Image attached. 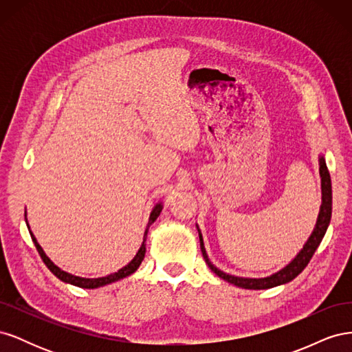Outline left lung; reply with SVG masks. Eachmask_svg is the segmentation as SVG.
Here are the masks:
<instances>
[{"instance_id": "8db88e82", "label": "left lung", "mask_w": 352, "mask_h": 352, "mask_svg": "<svg viewBox=\"0 0 352 352\" xmlns=\"http://www.w3.org/2000/svg\"><path fill=\"white\" fill-rule=\"evenodd\" d=\"M318 164H320V177H322V206H320V212H318L316 228L310 238L307 239L305 245L302 250L296 254V257L287 264L279 272L273 273L272 276H267V278H258V279H252V278H238V276H232L225 272H221L217 269L214 264H212L208 260V255L204 248V241H202V235L198 229V235H199V245H201V251H202V257H204L206 263L208 264V267L211 272H214L220 279L226 280L232 285L243 287V289H270V287L285 285L287 282L294 280L298 274H300L305 267L307 264L310 263L311 257L314 255L318 245H320L324 233L327 230V226L330 223V217H332V182H330V175L329 170L324 162V157L320 155L318 157Z\"/></svg>"}]
</instances>
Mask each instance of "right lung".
<instances>
[{
	"instance_id": "1",
	"label": "right lung",
	"mask_w": 352,
	"mask_h": 352,
	"mask_svg": "<svg viewBox=\"0 0 352 352\" xmlns=\"http://www.w3.org/2000/svg\"><path fill=\"white\" fill-rule=\"evenodd\" d=\"M162 210H163L162 202H158V204L153 208L151 214H150V220H148V225H146V229H145V233H144L142 245H141V248L138 250V252H136V255L133 257V260H132L129 264H126L124 267H122L119 272L111 273V274H109V276H104V278H97V279L79 278V276L70 274V273H67V272H65V270H61L60 267H57V265L47 257L44 250L41 248V245L38 243L36 238L34 236V233L30 232L29 223H28V219H26V212H25V220H26V225H28L29 233H30V236H32V241H34V243H35V247H36V250H38V252H39V255H41L42 261L45 263V265L50 269V272H51L52 274L57 276V278H58L60 280L65 282V283H70V285H74V286L85 287V289H95V287H100V286H104V285H110V283H113V282L124 279V278H127V276H131L132 273H135V272L138 270V267H140L142 260H144V257H145V251H146V248H145V241H146V235H148V229H150V226L157 220V217L160 216V212H162Z\"/></svg>"
}]
</instances>
